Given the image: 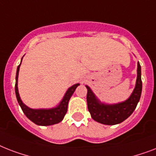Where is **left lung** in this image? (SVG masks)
<instances>
[{"mask_svg": "<svg viewBox=\"0 0 156 156\" xmlns=\"http://www.w3.org/2000/svg\"><path fill=\"white\" fill-rule=\"evenodd\" d=\"M86 87L87 89V101L88 111L90 112L93 120L108 126H114L121 123L133 113L140 100L143 88L140 64L138 62L135 87L130 96L123 102L113 104L103 103L96 97L88 86H86Z\"/></svg>", "mask_w": 156, "mask_h": 156, "instance_id": "8db88e82", "label": "left lung"}]
</instances>
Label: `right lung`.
Instances as JSON below:
<instances>
[{"instance_id": "1", "label": "right lung", "mask_w": 156, "mask_h": 156, "mask_svg": "<svg viewBox=\"0 0 156 156\" xmlns=\"http://www.w3.org/2000/svg\"><path fill=\"white\" fill-rule=\"evenodd\" d=\"M23 58L21 60V63H22ZM20 65L18 66L17 68V73H16V83H15V94L17 100H18V104L20 105L21 108L23 110L27 117L29 120L34 122L35 124L38 126H52L55 124H57L61 122L63 120L64 116L67 112V109H68V104L69 101L70 100L71 96L76 90V88L78 87V86L80 85L79 83H76L74 85L69 88L68 90H66V94L64 95L63 99L59 103L57 106L52 108H30L27 107L25 104H23L22 101L18 93V73H19V68H20Z\"/></svg>"}]
</instances>
